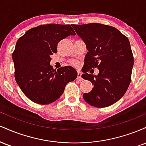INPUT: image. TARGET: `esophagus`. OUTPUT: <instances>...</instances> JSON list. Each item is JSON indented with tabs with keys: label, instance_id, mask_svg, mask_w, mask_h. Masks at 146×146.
I'll return each instance as SVG.
<instances>
[{
	"label": "esophagus",
	"instance_id": "34e87169",
	"mask_svg": "<svg viewBox=\"0 0 146 146\" xmlns=\"http://www.w3.org/2000/svg\"><path fill=\"white\" fill-rule=\"evenodd\" d=\"M82 73L80 72H78V77H77V80H78L79 81H82Z\"/></svg>",
	"mask_w": 146,
	"mask_h": 146
}]
</instances>
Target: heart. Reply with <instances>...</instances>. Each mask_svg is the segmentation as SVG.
<instances>
[{"label":"heart","instance_id":"obj_1","mask_svg":"<svg viewBox=\"0 0 146 146\" xmlns=\"http://www.w3.org/2000/svg\"><path fill=\"white\" fill-rule=\"evenodd\" d=\"M71 64L73 65V66H78V62L75 61V60H73V61H72V62H71Z\"/></svg>","mask_w":146,"mask_h":146}]
</instances>
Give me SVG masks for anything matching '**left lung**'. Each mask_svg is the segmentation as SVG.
<instances>
[{
    "instance_id": "8db88e82",
    "label": "left lung",
    "mask_w": 146,
    "mask_h": 146,
    "mask_svg": "<svg viewBox=\"0 0 146 146\" xmlns=\"http://www.w3.org/2000/svg\"><path fill=\"white\" fill-rule=\"evenodd\" d=\"M72 27L88 50L82 78L94 86L90 93H84V100L98 108L109 106L123 96L131 81L134 58L129 40L109 25L88 23ZM95 68L100 70L98 76L88 73Z\"/></svg>"
}]
</instances>
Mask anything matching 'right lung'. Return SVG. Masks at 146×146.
<instances>
[{
    "label": "right lung",
    "mask_w": 146,
    "mask_h": 146,
    "mask_svg": "<svg viewBox=\"0 0 146 146\" xmlns=\"http://www.w3.org/2000/svg\"><path fill=\"white\" fill-rule=\"evenodd\" d=\"M75 33L70 25L48 24L31 28L18 40L12 53L14 76L23 93L38 104H48L62 95L66 84L76 79L70 66L58 70L50 65L58 42Z\"/></svg>",
    "instance_id": "right-lung-1"
}]
</instances>
